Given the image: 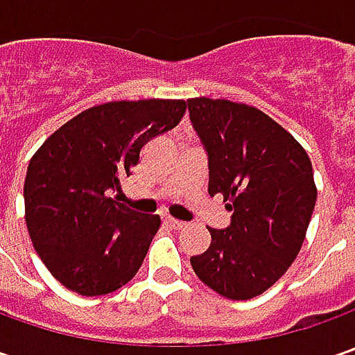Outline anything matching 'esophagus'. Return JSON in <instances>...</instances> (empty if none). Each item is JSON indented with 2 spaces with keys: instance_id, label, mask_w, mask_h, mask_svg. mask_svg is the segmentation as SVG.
I'll list each match as a JSON object with an SVG mask.
<instances>
[{
  "instance_id": "1",
  "label": "esophagus",
  "mask_w": 355,
  "mask_h": 355,
  "mask_svg": "<svg viewBox=\"0 0 355 355\" xmlns=\"http://www.w3.org/2000/svg\"><path fill=\"white\" fill-rule=\"evenodd\" d=\"M164 223H166L168 227H173V229H184L185 227L184 221H178V219H173V217H166V219H164Z\"/></svg>"
}]
</instances>
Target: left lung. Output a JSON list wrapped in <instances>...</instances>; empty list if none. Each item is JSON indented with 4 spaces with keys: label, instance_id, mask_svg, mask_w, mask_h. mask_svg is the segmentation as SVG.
Instances as JSON below:
<instances>
[{
    "label": "left lung",
    "instance_id": "1",
    "mask_svg": "<svg viewBox=\"0 0 355 355\" xmlns=\"http://www.w3.org/2000/svg\"><path fill=\"white\" fill-rule=\"evenodd\" d=\"M203 144L209 196H223L231 223L209 229L211 245L191 257L201 282L231 300H249L293 265L316 205L310 157L293 136L254 106L187 101Z\"/></svg>",
    "mask_w": 355,
    "mask_h": 355
}]
</instances>
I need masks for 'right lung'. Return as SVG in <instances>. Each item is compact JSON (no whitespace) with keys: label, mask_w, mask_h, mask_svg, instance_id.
I'll return each mask as SVG.
<instances>
[{"label":"right lung","mask_w":355,"mask_h":355,"mask_svg":"<svg viewBox=\"0 0 355 355\" xmlns=\"http://www.w3.org/2000/svg\"><path fill=\"white\" fill-rule=\"evenodd\" d=\"M185 101L92 106L51 134L29 162L23 198L29 237L69 291L103 296L136 277L159 229L112 193L152 138L180 124Z\"/></svg>","instance_id":"add662e5"}]
</instances>
